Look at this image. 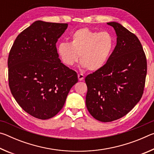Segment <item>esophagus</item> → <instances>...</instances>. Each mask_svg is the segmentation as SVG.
<instances>
[{
  "label": "esophagus",
  "mask_w": 154,
  "mask_h": 154,
  "mask_svg": "<svg viewBox=\"0 0 154 154\" xmlns=\"http://www.w3.org/2000/svg\"><path fill=\"white\" fill-rule=\"evenodd\" d=\"M78 79L79 81H82L84 79V75L83 74H78Z\"/></svg>",
  "instance_id": "1"
}]
</instances>
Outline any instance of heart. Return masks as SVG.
<instances>
[{"label": "heart", "mask_w": 154, "mask_h": 154, "mask_svg": "<svg viewBox=\"0 0 154 154\" xmlns=\"http://www.w3.org/2000/svg\"><path fill=\"white\" fill-rule=\"evenodd\" d=\"M70 43L62 42L57 51L62 62L72 66L79 60L90 71L102 69L107 63L116 47L114 36L107 31L98 32L83 28L72 34Z\"/></svg>", "instance_id": "1"}]
</instances>
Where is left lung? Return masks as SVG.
Listing matches in <instances>:
<instances>
[{
    "label": "left lung",
    "mask_w": 154,
    "mask_h": 154,
    "mask_svg": "<svg viewBox=\"0 0 154 154\" xmlns=\"http://www.w3.org/2000/svg\"><path fill=\"white\" fill-rule=\"evenodd\" d=\"M117 44L107 63L88 75L85 104L93 118L109 122L122 118L139 102L144 90L147 60L140 41L116 22H108Z\"/></svg>",
    "instance_id": "8db88e82"
}]
</instances>
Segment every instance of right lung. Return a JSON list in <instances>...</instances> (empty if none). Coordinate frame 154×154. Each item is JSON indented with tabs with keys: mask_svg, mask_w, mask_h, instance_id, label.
<instances>
[{
	"mask_svg": "<svg viewBox=\"0 0 154 154\" xmlns=\"http://www.w3.org/2000/svg\"><path fill=\"white\" fill-rule=\"evenodd\" d=\"M67 24L38 20L15 40L8 58L9 85L24 110L48 119L61 110L77 72L61 62L56 44Z\"/></svg>",
	"mask_w": 154,
	"mask_h": 154,
	"instance_id": "right-lung-1",
	"label": "right lung"
}]
</instances>
